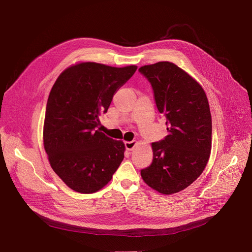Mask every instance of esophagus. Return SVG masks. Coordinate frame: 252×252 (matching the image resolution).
I'll list each match as a JSON object with an SVG mask.
<instances>
[{"label":"esophagus","instance_id":"obj_1","mask_svg":"<svg viewBox=\"0 0 252 252\" xmlns=\"http://www.w3.org/2000/svg\"><path fill=\"white\" fill-rule=\"evenodd\" d=\"M125 146H126V149L127 151H132L134 149V147L136 146V141L135 140H131V141H126L125 142Z\"/></svg>","mask_w":252,"mask_h":252}]
</instances>
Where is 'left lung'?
Wrapping results in <instances>:
<instances>
[{
    "label": "left lung",
    "instance_id": "obj_1",
    "mask_svg": "<svg viewBox=\"0 0 252 252\" xmlns=\"http://www.w3.org/2000/svg\"><path fill=\"white\" fill-rule=\"evenodd\" d=\"M139 73L151 83L158 110L165 116L168 134L152 143V164L140 170L149 187L176 193L202 173L211 151V115L202 87L173 63L143 65Z\"/></svg>",
    "mask_w": 252,
    "mask_h": 252
}]
</instances>
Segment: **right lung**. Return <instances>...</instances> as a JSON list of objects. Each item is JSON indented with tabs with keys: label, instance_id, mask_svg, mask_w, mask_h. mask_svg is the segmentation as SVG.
Returning a JSON list of instances; mask_svg holds the SVG:
<instances>
[{
	"label": "right lung",
	"instance_id": "1",
	"mask_svg": "<svg viewBox=\"0 0 252 252\" xmlns=\"http://www.w3.org/2000/svg\"><path fill=\"white\" fill-rule=\"evenodd\" d=\"M136 68L80 63L65 68L54 84L47 102L44 148L54 171L73 190L101 189L123 161L125 143L99 131L98 116L107 112L116 92Z\"/></svg>",
	"mask_w": 252,
	"mask_h": 252
}]
</instances>
